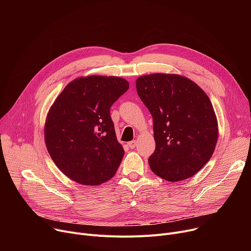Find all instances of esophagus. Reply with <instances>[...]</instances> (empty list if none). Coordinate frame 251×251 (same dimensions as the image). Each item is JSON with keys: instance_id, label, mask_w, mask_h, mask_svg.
<instances>
[{"instance_id": "esophagus-1", "label": "esophagus", "mask_w": 251, "mask_h": 251, "mask_svg": "<svg viewBox=\"0 0 251 251\" xmlns=\"http://www.w3.org/2000/svg\"><path fill=\"white\" fill-rule=\"evenodd\" d=\"M136 146H137V141H136V140H132V141L128 142V147H129L130 149H135Z\"/></svg>"}]
</instances>
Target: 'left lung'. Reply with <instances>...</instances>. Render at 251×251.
I'll return each mask as SVG.
<instances>
[{"label": "left lung", "mask_w": 251, "mask_h": 251, "mask_svg": "<svg viewBox=\"0 0 251 251\" xmlns=\"http://www.w3.org/2000/svg\"><path fill=\"white\" fill-rule=\"evenodd\" d=\"M136 89L153 119L151 171L170 182L194 176L212 157L219 137L209 98L191 79L179 74L139 76Z\"/></svg>", "instance_id": "obj_1"}]
</instances>
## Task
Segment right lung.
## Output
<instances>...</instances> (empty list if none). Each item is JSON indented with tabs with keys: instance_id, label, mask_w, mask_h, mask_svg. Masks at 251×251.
I'll use <instances>...</instances> for the list:
<instances>
[{
	"instance_id": "right-lung-1",
	"label": "right lung",
	"mask_w": 251,
	"mask_h": 251,
	"mask_svg": "<svg viewBox=\"0 0 251 251\" xmlns=\"http://www.w3.org/2000/svg\"><path fill=\"white\" fill-rule=\"evenodd\" d=\"M128 88L122 77L82 76L66 85L50 105L44 128L46 147L69 179L91 186L115 176L124 149L117 140L110 109Z\"/></svg>"
}]
</instances>
